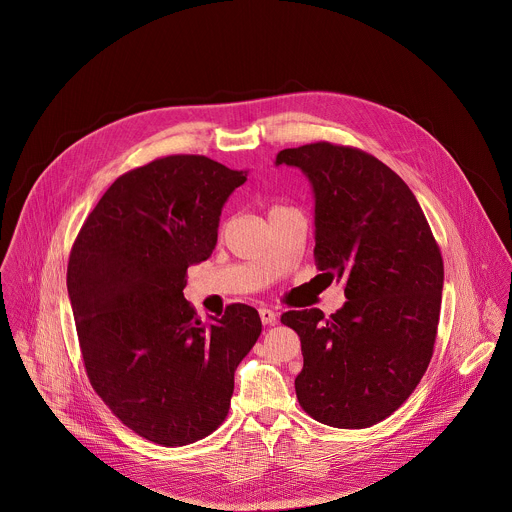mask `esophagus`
<instances>
[{
	"mask_svg": "<svg viewBox=\"0 0 512 512\" xmlns=\"http://www.w3.org/2000/svg\"><path fill=\"white\" fill-rule=\"evenodd\" d=\"M260 319L264 325H276L278 323V313L268 309V307H260Z\"/></svg>",
	"mask_w": 512,
	"mask_h": 512,
	"instance_id": "1",
	"label": "esophagus"
}]
</instances>
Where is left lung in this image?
<instances>
[{
  "instance_id": "1",
  "label": "left lung",
  "mask_w": 512,
  "mask_h": 512,
  "mask_svg": "<svg viewBox=\"0 0 512 512\" xmlns=\"http://www.w3.org/2000/svg\"><path fill=\"white\" fill-rule=\"evenodd\" d=\"M315 193V266L345 284V305L288 311L301 341L299 406L317 422L370 428L416 390L434 355L443 260L408 185L359 147L315 142L282 149Z\"/></svg>"
}]
</instances>
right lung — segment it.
<instances>
[{
	"label": "right lung",
	"instance_id": "right-lung-1",
	"mask_svg": "<svg viewBox=\"0 0 512 512\" xmlns=\"http://www.w3.org/2000/svg\"><path fill=\"white\" fill-rule=\"evenodd\" d=\"M244 181L205 155L157 157L120 175L74 238L67 288L86 376L124 426L163 447L219 428L234 370L262 333L250 305L203 323L183 297Z\"/></svg>",
	"mask_w": 512,
	"mask_h": 512
}]
</instances>
